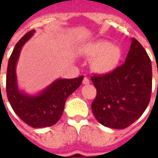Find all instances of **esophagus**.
I'll use <instances>...</instances> for the list:
<instances>
[{"label": "esophagus", "instance_id": "1", "mask_svg": "<svg viewBox=\"0 0 158 158\" xmlns=\"http://www.w3.org/2000/svg\"><path fill=\"white\" fill-rule=\"evenodd\" d=\"M89 83H90V81H89V79H88L87 77H84V80H83V84H89Z\"/></svg>", "mask_w": 158, "mask_h": 158}]
</instances>
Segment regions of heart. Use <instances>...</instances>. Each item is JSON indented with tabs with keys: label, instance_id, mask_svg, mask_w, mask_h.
I'll return each mask as SVG.
<instances>
[{
	"label": "heart",
	"instance_id": "b5f03b06",
	"mask_svg": "<svg viewBox=\"0 0 158 158\" xmlns=\"http://www.w3.org/2000/svg\"><path fill=\"white\" fill-rule=\"evenodd\" d=\"M89 53L92 56H97L94 61V67L100 73H107L115 69L121 57L120 48L111 45L106 41H98L92 44Z\"/></svg>",
	"mask_w": 158,
	"mask_h": 158
}]
</instances>
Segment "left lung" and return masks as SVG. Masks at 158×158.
Returning <instances> with one entry per match:
<instances>
[{"label":"left lung","instance_id":"obj_1","mask_svg":"<svg viewBox=\"0 0 158 158\" xmlns=\"http://www.w3.org/2000/svg\"><path fill=\"white\" fill-rule=\"evenodd\" d=\"M97 89L92 110L100 124L125 129L143 115L152 94V64L143 46L132 38L125 61L113 71L94 74Z\"/></svg>","mask_w":158,"mask_h":158}]
</instances>
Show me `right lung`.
<instances>
[{
	"instance_id": "add662e5",
	"label": "right lung",
	"mask_w": 158,
	"mask_h": 158,
	"mask_svg": "<svg viewBox=\"0 0 158 158\" xmlns=\"http://www.w3.org/2000/svg\"><path fill=\"white\" fill-rule=\"evenodd\" d=\"M35 31L26 33L14 48L9 59L6 74V94L15 114L33 128L49 127L61 117L67 98L81 84L84 76L75 79H58L43 92L31 96L20 92L17 85L16 64L21 48Z\"/></svg>"
}]
</instances>
